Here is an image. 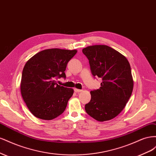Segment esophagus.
Returning a JSON list of instances; mask_svg holds the SVG:
<instances>
[{"mask_svg": "<svg viewBox=\"0 0 156 156\" xmlns=\"http://www.w3.org/2000/svg\"><path fill=\"white\" fill-rule=\"evenodd\" d=\"M74 91L75 92H81V91H82V90H80V89H77V88H75L74 89Z\"/></svg>", "mask_w": 156, "mask_h": 156, "instance_id": "1", "label": "esophagus"}]
</instances>
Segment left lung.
Listing matches in <instances>:
<instances>
[{
	"label": "left lung",
	"mask_w": 156,
	"mask_h": 156,
	"mask_svg": "<svg viewBox=\"0 0 156 156\" xmlns=\"http://www.w3.org/2000/svg\"><path fill=\"white\" fill-rule=\"evenodd\" d=\"M82 51L89 60L92 74L103 81L100 88L90 92L85 111L98 121L110 120L124 109L131 96L130 64L124 55L107 45L88 46Z\"/></svg>",
	"instance_id": "obj_1"
}]
</instances>
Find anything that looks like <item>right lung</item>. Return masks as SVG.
Here are the masks:
<instances>
[{
	"label": "right lung",
	"mask_w": 156,
	"mask_h": 156,
	"mask_svg": "<svg viewBox=\"0 0 156 156\" xmlns=\"http://www.w3.org/2000/svg\"><path fill=\"white\" fill-rule=\"evenodd\" d=\"M77 52L75 49H45L25 64L21 93L28 108L36 118L53 120L65 111L73 90L58 85L56 79L66 78L67 64Z\"/></svg>",
	"instance_id": "1"
}]
</instances>
